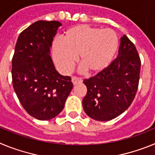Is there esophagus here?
Instances as JSON below:
<instances>
[{"label":"esophagus","mask_w":155,"mask_h":155,"mask_svg":"<svg viewBox=\"0 0 155 155\" xmlns=\"http://www.w3.org/2000/svg\"><path fill=\"white\" fill-rule=\"evenodd\" d=\"M71 81H72V83H73L74 85H75V84H79V83H81L82 82V80L81 78H76V77H73L72 78H71Z\"/></svg>","instance_id":"obj_1"}]
</instances>
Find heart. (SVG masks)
I'll use <instances>...</instances> for the list:
<instances>
[{"label":"heart","instance_id":"1","mask_svg":"<svg viewBox=\"0 0 155 155\" xmlns=\"http://www.w3.org/2000/svg\"><path fill=\"white\" fill-rule=\"evenodd\" d=\"M116 32L88 25H77L65 31L62 42L53 45L56 64L64 73H69L79 56V61L89 74H97L113 62L118 50Z\"/></svg>","mask_w":155,"mask_h":155}]
</instances>
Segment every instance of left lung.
Segmentation results:
<instances>
[{
    "label": "left lung",
    "mask_w": 155,
    "mask_h": 155,
    "mask_svg": "<svg viewBox=\"0 0 155 155\" xmlns=\"http://www.w3.org/2000/svg\"><path fill=\"white\" fill-rule=\"evenodd\" d=\"M140 71L136 47L124 35L117 57L105 71L84 81L87 91L82 104L86 114L97 121H109L125 112L136 95Z\"/></svg>",
    "instance_id": "obj_1"
}]
</instances>
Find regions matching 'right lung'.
Returning <instances> with one entry per match:
<instances>
[{"instance_id": "right-lung-1", "label": "right lung", "mask_w": 155, "mask_h": 155, "mask_svg": "<svg viewBox=\"0 0 155 155\" xmlns=\"http://www.w3.org/2000/svg\"><path fill=\"white\" fill-rule=\"evenodd\" d=\"M62 25L37 21L21 31L12 59V84L25 111L39 120L55 118L73 88L69 76L56 70L50 57L53 37Z\"/></svg>"}]
</instances>
